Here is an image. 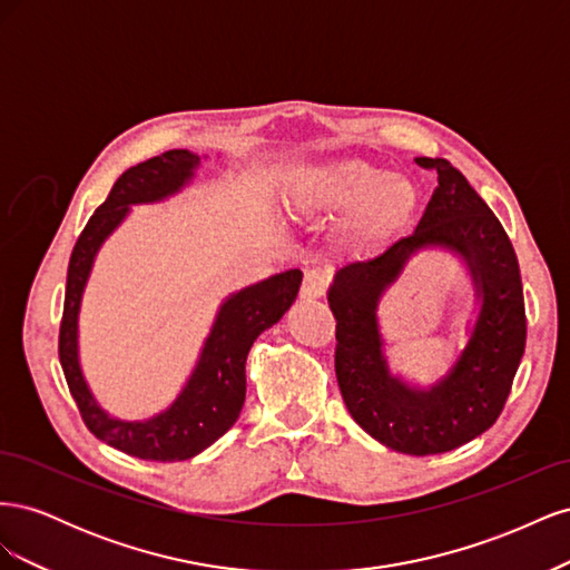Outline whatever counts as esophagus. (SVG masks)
Here are the masks:
<instances>
[{
  "instance_id": "1",
  "label": "esophagus",
  "mask_w": 570,
  "mask_h": 570,
  "mask_svg": "<svg viewBox=\"0 0 570 570\" xmlns=\"http://www.w3.org/2000/svg\"><path fill=\"white\" fill-rule=\"evenodd\" d=\"M327 283H331V278H327V273L323 268H312L304 273V283H302V297L304 299H318L325 295L327 289Z\"/></svg>"
}]
</instances>
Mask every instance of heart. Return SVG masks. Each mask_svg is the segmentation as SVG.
<instances>
[{
    "mask_svg": "<svg viewBox=\"0 0 570 570\" xmlns=\"http://www.w3.org/2000/svg\"><path fill=\"white\" fill-rule=\"evenodd\" d=\"M416 204L409 180L366 161H337L308 170L295 206L304 216L352 214L356 235H375L402 223Z\"/></svg>",
    "mask_w": 570,
    "mask_h": 570,
    "instance_id": "b5f03b06",
    "label": "heart"
}]
</instances>
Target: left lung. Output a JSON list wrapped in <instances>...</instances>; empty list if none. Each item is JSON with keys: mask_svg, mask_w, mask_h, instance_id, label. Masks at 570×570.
<instances>
[{"mask_svg": "<svg viewBox=\"0 0 570 570\" xmlns=\"http://www.w3.org/2000/svg\"><path fill=\"white\" fill-rule=\"evenodd\" d=\"M416 164L438 170L416 230L366 262L340 268L327 304L337 321V385L352 419L390 450L428 456L456 450L499 419L525 352V304L519 258L490 206L446 159L419 157ZM428 246L464 256L481 312L451 373L419 391L389 373L374 312L407 258Z\"/></svg>", "mask_w": 570, "mask_h": 570, "instance_id": "obj_1", "label": "left lung"}]
</instances>
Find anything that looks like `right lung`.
<instances>
[{"instance_id":"right-lung-1","label":"right lung","mask_w":570,"mask_h":570,"mask_svg":"<svg viewBox=\"0 0 570 570\" xmlns=\"http://www.w3.org/2000/svg\"><path fill=\"white\" fill-rule=\"evenodd\" d=\"M197 166V154L170 149L128 168L114 183L107 202L90 216L68 262L59 327V361L68 390L92 435L120 452L147 461L193 459L228 433L245 404V364L252 344L266 327L283 318L297 299L302 285V271L289 268L239 289L223 302L193 375L178 400L159 416L128 423L116 421L99 409L78 364V312L95 254L128 216L130 204L159 202L176 195L195 176Z\"/></svg>"}]
</instances>
